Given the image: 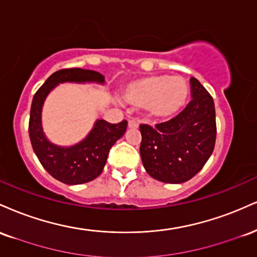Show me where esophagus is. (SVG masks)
I'll return each mask as SVG.
<instances>
[{
  "label": "esophagus",
  "mask_w": 257,
  "mask_h": 257,
  "mask_svg": "<svg viewBox=\"0 0 257 257\" xmlns=\"http://www.w3.org/2000/svg\"><path fill=\"white\" fill-rule=\"evenodd\" d=\"M128 126H129V128H131V129H137L138 126H139V124H138L137 120L131 119V120H129V122H128Z\"/></svg>",
  "instance_id": "esophagus-1"
}]
</instances>
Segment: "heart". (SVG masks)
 <instances>
[{"instance_id":"heart-1","label":"heart","mask_w":257,"mask_h":257,"mask_svg":"<svg viewBox=\"0 0 257 257\" xmlns=\"http://www.w3.org/2000/svg\"><path fill=\"white\" fill-rule=\"evenodd\" d=\"M125 104L145 107L151 118L167 122L175 118L190 99V87L185 79L169 75H150L133 79L123 88Z\"/></svg>"}]
</instances>
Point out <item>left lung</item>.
Listing matches in <instances>:
<instances>
[{"mask_svg":"<svg viewBox=\"0 0 257 257\" xmlns=\"http://www.w3.org/2000/svg\"><path fill=\"white\" fill-rule=\"evenodd\" d=\"M191 100L175 118L155 126L141 124L140 155L153 179L182 184L204 167L216 139L215 105L208 90L191 77Z\"/></svg>","mask_w":257,"mask_h":257,"instance_id":"1","label":"left lung"}]
</instances>
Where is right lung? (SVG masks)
<instances>
[{
    "label": "right lung",
    "mask_w": 257,
    "mask_h": 257,
    "mask_svg": "<svg viewBox=\"0 0 257 257\" xmlns=\"http://www.w3.org/2000/svg\"><path fill=\"white\" fill-rule=\"evenodd\" d=\"M105 83L101 73L93 70L64 69L47 78L35 94L30 110L29 135L34 152L44 169L66 185H81L96 179L102 173L108 152L124 135L128 122L117 124L96 119L83 140L72 146H59L48 140L42 126V108L47 96L60 83Z\"/></svg>",
    "instance_id": "add662e5"
}]
</instances>
